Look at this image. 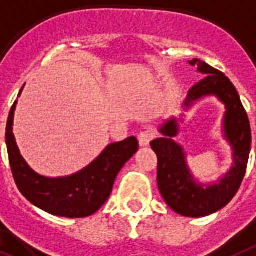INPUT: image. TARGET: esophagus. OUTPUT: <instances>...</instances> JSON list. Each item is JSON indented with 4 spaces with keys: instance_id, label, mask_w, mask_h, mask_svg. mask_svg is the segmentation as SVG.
I'll use <instances>...</instances> for the list:
<instances>
[{
    "instance_id": "esophagus-1",
    "label": "esophagus",
    "mask_w": 256,
    "mask_h": 256,
    "mask_svg": "<svg viewBox=\"0 0 256 256\" xmlns=\"http://www.w3.org/2000/svg\"><path fill=\"white\" fill-rule=\"evenodd\" d=\"M154 138H155V132L151 130H143L138 134V140L140 146H148Z\"/></svg>"
}]
</instances>
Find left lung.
<instances>
[{"instance_id":"left-lung-1","label":"left lung","mask_w":256,"mask_h":256,"mask_svg":"<svg viewBox=\"0 0 256 256\" xmlns=\"http://www.w3.org/2000/svg\"><path fill=\"white\" fill-rule=\"evenodd\" d=\"M189 64L196 66L205 78L189 89L184 105L189 108L194 101L209 94L217 96L225 104L224 130L232 148L234 166L220 184L205 186L194 182L182 147L172 140L178 132L175 118L162 126L160 132L164 136L152 140L151 147L158 156L159 192L168 206L184 217H205L228 205L238 192L250 155L251 128L240 94L225 74L200 59L190 60Z\"/></svg>"}]
</instances>
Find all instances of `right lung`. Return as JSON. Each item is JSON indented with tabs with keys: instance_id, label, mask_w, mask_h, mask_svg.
I'll use <instances>...</instances> for the list:
<instances>
[{
	"instance_id": "right-lung-1",
	"label": "right lung",
	"mask_w": 256,
	"mask_h": 256,
	"mask_svg": "<svg viewBox=\"0 0 256 256\" xmlns=\"http://www.w3.org/2000/svg\"><path fill=\"white\" fill-rule=\"evenodd\" d=\"M16 105V101L10 109L6 124V146L13 178L20 192L32 205L50 214L82 218L96 213L109 198L118 172L138 151L136 138L128 136L122 142L112 143L94 162L74 175L44 178L27 166L16 147L13 134Z\"/></svg>"
}]
</instances>
